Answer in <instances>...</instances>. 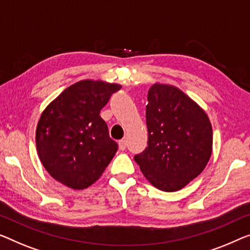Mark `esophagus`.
Wrapping results in <instances>:
<instances>
[{
  "instance_id": "34e87169",
  "label": "esophagus",
  "mask_w": 250,
  "mask_h": 250,
  "mask_svg": "<svg viewBox=\"0 0 250 250\" xmlns=\"http://www.w3.org/2000/svg\"><path fill=\"white\" fill-rule=\"evenodd\" d=\"M119 148H120L121 150H125V149L126 148V141L125 139L119 140Z\"/></svg>"
}]
</instances>
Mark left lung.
<instances>
[{"instance_id": "1", "label": "left lung", "mask_w": 250, "mask_h": 250, "mask_svg": "<svg viewBox=\"0 0 250 250\" xmlns=\"http://www.w3.org/2000/svg\"><path fill=\"white\" fill-rule=\"evenodd\" d=\"M147 100L148 146L133 159L155 188L178 191L202 173L211 157V122L192 99L172 85L154 84Z\"/></svg>"}]
</instances>
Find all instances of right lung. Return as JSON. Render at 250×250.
<instances>
[{
	"label": "right lung",
	"instance_id": "obj_1",
	"mask_svg": "<svg viewBox=\"0 0 250 250\" xmlns=\"http://www.w3.org/2000/svg\"><path fill=\"white\" fill-rule=\"evenodd\" d=\"M119 84L85 80L48 105L36 130L40 161L51 177L74 189L95 183L118 150L100 115Z\"/></svg>",
	"mask_w": 250,
	"mask_h": 250
}]
</instances>
